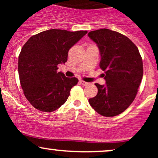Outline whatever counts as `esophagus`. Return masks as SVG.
<instances>
[{
  "instance_id": "34e87169",
  "label": "esophagus",
  "mask_w": 158,
  "mask_h": 158,
  "mask_svg": "<svg viewBox=\"0 0 158 158\" xmlns=\"http://www.w3.org/2000/svg\"><path fill=\"white\" fill-rule=\"evenodd\" d=\"M79 82H80L81 84L82 85H87L89 84V83H88V82H86V81H82V80H80V81H79Z\"/></svg>"
}]
</instances>
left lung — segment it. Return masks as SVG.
I'll use <instances>...</instances> for the list:
<instances>
[{
    "label": "left lung",
    "instance_id": "obj_1",
    "mask_svg": "<svg viewBox=\"0 0 158 158\" xmlns=\"http://www.w3.org/2000/svg\"><path fill=\"white\" fill-rule=\"evenodd\" d=\"M88 35L99 48V66L106 73V84L96 83L98 93L88 101L100 115L117 116L128 108L137 95L143 73L142 58L136 45L119 32L100 29Z\"/></svg>",
    "mask_w": 158,
    "mask_h": 158
}]
</instances>
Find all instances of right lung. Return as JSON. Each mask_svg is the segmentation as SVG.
<instances>
[{
    "mask_svg": "<svg viewBox=\"0 0 158 158\" xmlns=\"http://www.w3.org/2000/svg\"><path fill=\"white\" fill-rule=\"evenodd\" d=\"M88 31L46 30L32 36L19 57V74L27 99L34 108L51 112L62 106L78 82L58 73V65L68 60V51Z\"/></svg>",
    "mask_w": 158,
    "mask_h": 158,
    "instance_id": "1",
    "label": "right lung"
}]
</instances>
